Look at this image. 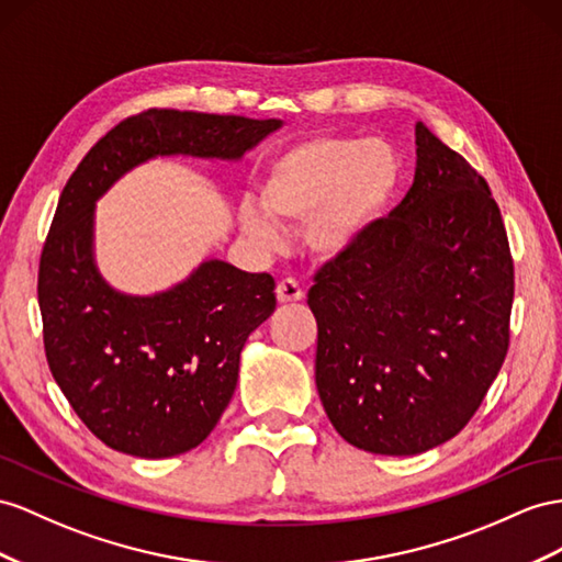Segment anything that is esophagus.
<instances>
[{
	"mask_svg": "<svg viewBox=\"0 0 562 562\" xmlns=\"http://www.w3.org/2000/svg\"><path fill=\"white\" fill-rule=\"evenodd\" d=\"M304 299V290L301 284L292 278H284L278 282V301L280 304H296V301Z\"/></svg>",
	"mask_w": 562,
	"mask_h": 562,
	"instance_id": "1",
	"label": "esophagus"
}]
</instances>
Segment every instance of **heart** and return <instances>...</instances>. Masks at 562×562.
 Wrapping results in <instances>:
<instances>
[{"label":"heart","mask_w":562,"mask_h":562,"mask_svg":"<svg viewBox=\"0 0 562 562\" xmlns=\"http://www.w3.org/2000/svg\"><path fill=\"white\" fill-rule=\"evenodd\" d=\"M401 178L390 144L353 135H318L270 158L256 187L258 212L241 206V229L276 244L277 225H301V239L318 261H341L375 233Z\"/></svg>","instance_id":"1"}]
</instances>
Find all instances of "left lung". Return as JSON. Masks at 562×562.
<instances>
[{"mask_svg":"<svg viewBox=\"0 0 562 562\" xmlns=\"http://www.w3.org/2000/svg\"><path fill=\"white\" fill-rule=\"evenodd\" d=\"M418 164L363 247L313 276L315 384L358 449L413 456L463 429L510 344L515 270L496 199L463 156L415 125Z\"/></svg>","mask_w":562,"mask_h":562,"instance_id":"8db88e82","label":"left lung"}]
</instances>
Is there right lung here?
Instances as JSON below:
<instances>
[{"label":"right lung","mask_w":562,"mask_h":562,"mask_svg":"<svg viewBox=\"0 0 562 562\" xmlns=\"http://www.w3.org/2000/svg\"><path fill=\"white\" fill-rule=\"evenodd\" d=\"M276 119L147 109L85 154L42 247L37 301L47 363L97 439L139 458L194 449L235 394L244 341L276 311V280L206 261L176 290L133 299L92 263L94 201L156 154L239 158Z\"/></svg>","instance_id":"obj_1"}]
</instances>
